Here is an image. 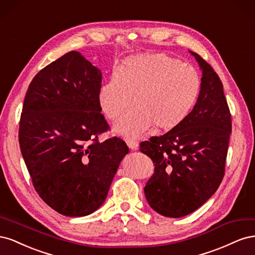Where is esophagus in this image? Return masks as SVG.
<instances>
[{"label": "esophagus", "instance_id": "34e87169", "mask_svg": "<svg viewBox=\"0 0 255 255\" xmlns=\"http://www.w3.org/2000/svg\"><path fill=\"white\" fill-rule=\"evenodd\" d=\"M127 143L132 150H136L138 148V141L135 139H132V138H128Z\"/></svg>", "mask_w": 255, "mask_h": 255}]
</instances>
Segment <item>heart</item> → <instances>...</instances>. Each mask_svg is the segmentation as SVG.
Returning <instances> with one entry per match:
<instances>
[{"label":"heart","mask_w":255,"mask_h":255,"mask_svg":"<svg viewBox=\"0 0 255 255\" xmlns=\"http://www.w3.org/2000/svg\"><path fill=\"white\" fill-rule=\"evenodd\" d=\"M201 91L200 75L182 60L165 53L144 54L128 58L115 70L100 90L99 101L104 114L116 119L122 135L136 137L154 126L169 130L180 126L194 110Z\"/></svg>","instance_id":"heart-1"}]
</instances>
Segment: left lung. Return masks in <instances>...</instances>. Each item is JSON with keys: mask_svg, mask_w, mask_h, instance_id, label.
<instances>
[{"mask_svg": "<svg viewBox=\"0 0 255 255\" xmlns=\"http://www.w3.org/2000/svg\"><path fill=\"white\" fill-rule=\"evenodd\" d=\"M202 69L201 91L180 126L140 143L155 169L144 187L146 201L166 217L179 218L203 205L222 182L232 119L222 83L210 64L190 52Z\"/></svg>", "mask_w": 255, "mask_h": 255, "instance_id": "obj_1", "label": "left lung"}]
</instances>
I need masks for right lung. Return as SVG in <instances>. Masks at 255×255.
I'll return each mask as SVG.
<instances>
[{"label":"right lung","instance_id":"obj_1","mask_svg":"<svg viewBox=\"0 0 255 255\" xmlns=\"http://www.w3.org/2000/svg\"><path fill=\"white\" fill-rule=\"evenodd\" d=\"M102 73L71 51L38 72L23 103L19 143L33 186L54 211L82 217L101 206L129 152L101 114Z\"/></svg>","mask_w":255,"mask_h":255}]
</instances>
